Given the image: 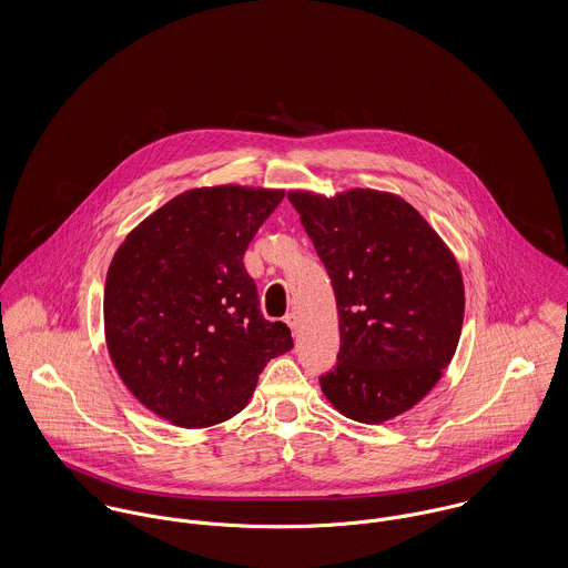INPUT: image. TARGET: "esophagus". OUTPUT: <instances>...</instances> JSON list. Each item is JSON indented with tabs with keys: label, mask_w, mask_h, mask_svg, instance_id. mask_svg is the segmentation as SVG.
I'll return each mask as SVG.
<instances>
[{
	"label": "esophagus",
	"mask_w": 568,
	"mask_h": 568,
	"mask_svg": "<svg viewBox=\"0 0 568 568\" xmlns=\"http://www.w3.org/2000/svg\"><path fill=\"white\" fill-rule=\"evenodd\" d=\"M284 322H286V325L291 327L293 336H297V325H300V322H297V315H295V313H288V315L284 317Z\"/></svg>",
	"instance_id": "esophagus-1"
}]
</instances>
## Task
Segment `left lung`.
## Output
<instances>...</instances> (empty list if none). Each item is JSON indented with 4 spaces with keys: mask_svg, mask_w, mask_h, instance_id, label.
Wrapping results in <instances>:
<instances>
[{
    "mask_svg": "<svg viewBox=\"0 0 568 568\" xmlns=\"http://www.w3.org/2000/svg\"><path fill=\"white\" fill-rule=\"evenodd\" d=\"M332 280L341 347L320 378L345 417L381 424L417 405L448 367L464 324L457 260L400 196L288 192Z\"/></svg>",
    "mask_w": 568,
    "mask_h": 568,
    "instance_id": "obj_1",
    "label": "left lung"
}]
</instances>
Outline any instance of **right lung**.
<instances>
[{
    "label": "right lung",
    "mask_w": 568,
    "mask_h": 568,
    "mask_svg": "<svg viewBox=\"0 0 568 568\" xmlns=\"http://www.w3.org/2000/svg\"><path fill=\"white\" fill-rule=\"evenodd\" d=\"M282 190H187L140 223L104 284V334L129 392L155 415L203 428L243 410L266 363L293 347L266 322L244 251Z\"/></svg>",
    "instance_id": "obj_1"
}]
</instances>
